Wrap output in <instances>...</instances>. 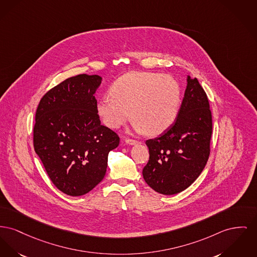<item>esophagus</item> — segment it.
<instances>
[{"label": "esophagus", "instance_id": "34e87169", "mask_svg": "<svg viewBox=\"0 0 257 257\" xmlns=\"http://www.w3.org/2000/svg\"><path fill=\"white\" fill-rule=\"evenodd\" d=\"M125 143H126V144H128V145L133 146V145H136V144H138L139 142L136 141V140H133V139H125Z\"/></svg>", "mask_w": 257, "mask_h": 257}]
</instances>
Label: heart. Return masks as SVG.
<instances>
[{"instance_id": "b5f03b06", "label": "heart", "mask_w": 257, "mask_h": 257, "mask_svg": "<svg viewBox=\"0 0 257 257\" xmlns=\"http://www.w3.org/2000/svg\"><path fill=\"white\" fill-rule=\"evenodd\" d=\"M109 95L97 103V112L106 126L117 129L131 116L138 132L158 135L176 121L181 103L179 82L168 75L132 72L116 79Z\"/></svg>"}]
</instances>
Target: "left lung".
<instances>
[{
  "label": "left lung",
  "instance_id": "1",
  "mask_svg": "<svg viewBox=\"0 0 257 257\" xmlns=\"http://www.w3.org/2000/svg\"><path fill=\"white\" fill-rule=\"evenodd\" d=\"M211 133L207 94L197 78L188 76L177 119L160 136L146 142L150 151L149 162L143 169L146 182L164 195L186 189L207 164Z\"/></svg>",
  "mask_w": 257,
  "mask_h": 257
}]
</instances>
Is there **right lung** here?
I'll use <instances>...</instances> for the list:
<instances>
[{"mask_svg": "<svg viewBox=\"0 0 257 257\" xmlns=\"http://www.w3.org/2000/svg\"><path fill=\"white\" fill-rule=\"evenodd\" d=\"M102 77L72 76L47 91L36 111L34 149L52 183L63 193L81 196L106 175L108 152L118 135L101 124L94 93Z\"/></svg>", "mask_w": 257, "mask_h": 257, "instance_id": "obj_1", "label": "right lung"}]
</instances>
